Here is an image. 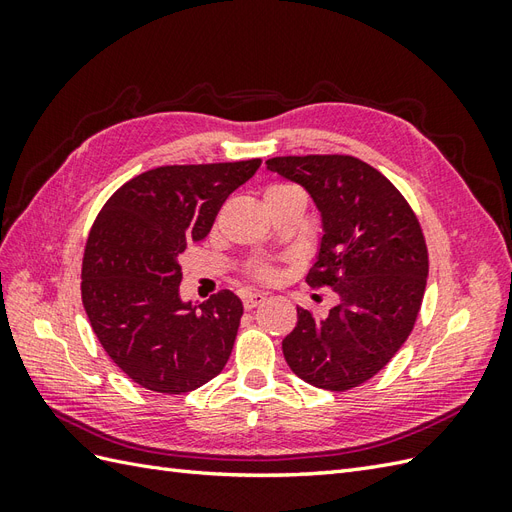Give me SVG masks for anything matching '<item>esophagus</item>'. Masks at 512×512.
Returning <instances> with one entry per match:
<instances>
[{
  "label": "esophagus",
  "instance_id": "1",
  "mask_svg": "<svg viewBox=\"0 0 512 512\" xmlns=\"http://www.w3.org/2000/svg\"><path fill=\"white\" fill-rule=\"evenodd\" d=\"M262 301H265V294H260V292H245V294H243V307H245V309H254V307H258Z\"/></svg>",
  "mask_w": 512,
  "mask_h": 512
}]
</instances>
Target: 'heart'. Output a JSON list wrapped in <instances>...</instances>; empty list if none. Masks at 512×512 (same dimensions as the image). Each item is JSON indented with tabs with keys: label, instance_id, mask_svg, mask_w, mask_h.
Segmentation results:
<instances>
[{
	"label": "heart",
	"instance_id": "1",
	"mask_svg": "<svg viewBox=\"0 0 512 512\" xmlns=\"http://www.w3.org/2000/svg\"><path fill=\"white\" fill-rule=\"evenodd\" d=\"M290 190H299V188L292 183H273L267 188L265 198L273 196V194L290 192ZM250 277H254V280H258V282H275L277 277H280V271H277L273 265H269V262H256L254 267H250Z\"/></svg>",
	"mask_w": 512,
	"mask_h": 512
}]
</instances>
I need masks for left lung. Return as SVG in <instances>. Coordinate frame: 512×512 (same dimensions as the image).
<instances>
[{
    "label": "left lung",
    "instance_id": "obj_1",
    "mask_svg": "<svg viewBox=\"0 0 512 512\" xmlns=\"http://www.w3.org/2000/svg\"><path fill=\"white\" fill-rule=\"evenodd\" d=\"M267 168L314 198L324 235L305 282L339 297L322 318L297 307V327L282 342L286 363L318 389H354L414 329L429 273L423 228L404 194L359 158L284 156Z\"/></svg>",
    "mask_w": 512,
    "mask_h": 512
}]
</instances>
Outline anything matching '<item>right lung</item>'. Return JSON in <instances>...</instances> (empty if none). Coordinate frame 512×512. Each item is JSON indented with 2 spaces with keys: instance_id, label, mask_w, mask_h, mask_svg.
<instances>
[{
  "instance_id": "1",
  "label": "right lung",
  "mask_w": 512,
  "mask_h": 512,
  "mask_svg": "<svg viewBox=\"0 0 512 512\" xmlns=\"http://www.w3.org/2000/svg\"><path fill=\"white\" fill-rule=\"evenodd\" d=\"M260 158L158 166L123 183L89 230L81 294L98 342L143 389L181 395L215 378L235 346L243 305L220 290L179 297V256L203 241L224 200Z\"/></svg>"
}]
</instances>
